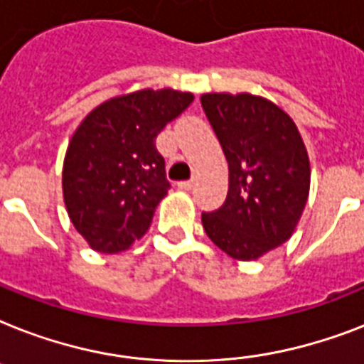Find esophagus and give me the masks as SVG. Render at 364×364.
Returning <instances> with one entry per match:
<instances>
[{
    "label": "esophagus",
    "instance_id": "esophagus-1",
    "mask_svg": "<svg viewBox=\"0 0 364 364\" xmlns=\"http://www.w3.org/2000/svg\"><path fill=\"white\" fill-rule=\"evenodd\" d=\"M177 187L183 188V191H191L194 187V179H188V181H179L177 183Z\"/></svg>",
    "mask_w": 364,
    "mask_h": 364
}]
</instances>
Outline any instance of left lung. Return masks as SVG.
<instances>
[{
  "label": "left lung",
  "instance_id": "obj_1",
  "mask_svg": "<svg viewBox=\"0 0 364 364\" xmlns=\"http://www.w3.org/2000/svg\"><path fill=\"white\" fill-rule=\"evenodd\" d=\"M208 115L228 161L230 187L203 230L233 259L250 262L286 243L309 200L310 162L294 119L250 93H205Z\"/></svg>",
  "mask_w": 364,
  "mask_h": 364
}]
</instances>
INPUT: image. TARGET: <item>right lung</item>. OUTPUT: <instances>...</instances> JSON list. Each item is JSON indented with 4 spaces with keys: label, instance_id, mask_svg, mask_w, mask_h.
Segmentation results:
<instances>
[{
    "label": "right lung",
    "instance_id": "add662e5",
    "mask_svg": "<svg viewBox=\"0 0 364 364\" xmlns=\"http://www.w3.org/2000/svg\"><path fill=\"white\" fill-rule=\"evenodd\" d=\"M192 100L170 87L134 91L106 100L80 123L65 155L63 200L91 249L121 252L149 230L170 188L155 140Z\"/></svg>",
    "mask_w": 364,
    "mask_h": 364
}]
</instances>
